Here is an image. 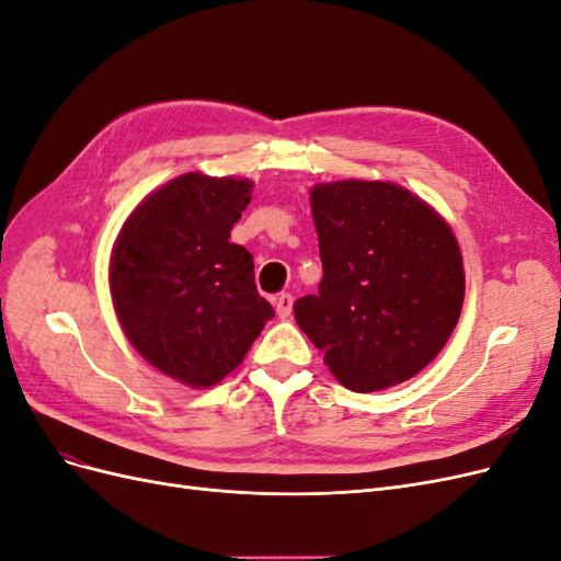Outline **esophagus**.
<instances>
[{
    "instance_id": "1",
    "label": "esophagus",
    "mask_w": 561,
    "mask_h": 561,
    "mask_svg": "<svg viewBox=\"0 0 561 561\" xmlns=\"http://www.w3.org/2000/svg\"><path fill=\"white\" fill-rule=\"evenodd\" d=\"M276 313H278V318H290V313H293V304H295V297L290 295V293H280L278 297H276Z\"/></svg>"
}]
</instances>
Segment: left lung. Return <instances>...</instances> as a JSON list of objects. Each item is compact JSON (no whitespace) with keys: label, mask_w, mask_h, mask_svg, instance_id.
<instances>
[{"label":"left lung","mask_w":561,"mask_h":561,"mask_svg":"<svg viewBox=\"0 0 561 561\" xmlns=\"http://www.w3.org/2000/svg\"><path fill=\"white\" fill-rule=\"evenodd\" d=\"M322 280L295 301L297 325L355 393L402 383L445 348L466 276L449 225L393 182L311 192Z\"/></svg>","instance_id":"obj_1"}]
</instances>
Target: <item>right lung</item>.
I'll use <instances>...</instances> for the list:
<instances>
[{"label":"right lung","instance_id":"right-lung-1","mask_svg":"<svg viewBox=\"0 0 561 561\" xmlns=\"http://www.w3.org/2000/svg\"><path fill=\"white\" fill-rule=\"evenodd\" d=\"M250 194V180L180 175L133 210L112 252V301L128 342L194 388L239 367L274 318L252 254L229 241Z\"/></svg>","mask_w":561,"mask_h":561}]
</instances>
